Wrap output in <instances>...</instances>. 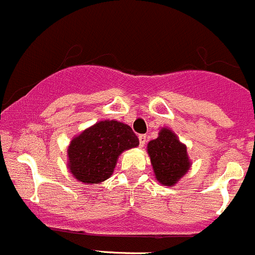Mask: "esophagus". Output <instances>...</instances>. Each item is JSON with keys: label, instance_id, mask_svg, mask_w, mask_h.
I'll return each instance as SVG.
<instances>
[{"label": "esophagus", "instance_id": "esophagus-1", "mask_svg": "<svg viewBox=\"0 0 255 255\" xmlns=\"http://www.w3.org/2000/svg\"><path fill=\"white\" fill-rule=\"evenodd\" d=\"M145 143H146V135H144V134L139 135V145L144 146L145 145Z\"/></svg>", "mask_w": 255, "mask_h": 255}]
</instances>
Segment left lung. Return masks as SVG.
<instances>
[{
    "mask_svg": "<svg viewBox=\"0 0 255 255\" xmlns=\"http://www.w3.org/2000/svg\"><path fill=\"white\" fill-rule=\"evenodd\" d=\"M148 153L155 178L165 186H173L190 169L187 148L169 129H162L159 136L148 144Z\"/></svg>",
    "mask_w": 255,
    "mask_h": 255,
    "instance_id": "1",
    "label": "left lung"
}]
</instances>
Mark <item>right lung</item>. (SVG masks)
<instances>
[{"label":"right lung","mask_w":255,"mask_h":255,"mask_svg":"<svg viewBox=\"0 0 255 255\" xmlns=\"http://www.w3.org/2000/svg\"><path fill=\"white\" fill-rule=\"evenodd\" d=\"M137 145L139 139L129 125L100 121L71 141L69 169L74 178L86 184L100 183L111 176L119 155Z\"/></svg>","instance_id":"add662e5"}]
</instances>
